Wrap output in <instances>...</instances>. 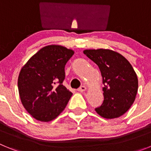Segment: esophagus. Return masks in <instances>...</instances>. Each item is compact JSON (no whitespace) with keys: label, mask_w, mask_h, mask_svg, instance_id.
Returning a JSON list of instances; mask_svg holds the SVG:
<instances>
[{"label":"esophagus","mask_w":151,"mask_h":151,"mask_svg":"<svg viewBox=\"0 0 151 151\" xmlns=\"http://www.w3.org/2000/svg\"><path fill=\"white\" fill-rule=\"evenodd\" d=\"M85 90H86V87L82 85V86H81L80 88H78V90H77V91H79V92H83V91H85Z\"/></svg>","instance_id":"1"}]
</instances>
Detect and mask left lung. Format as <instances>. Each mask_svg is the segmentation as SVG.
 <instances>
[{"mask_svg": "<svg viewBox=\"0 0 151 151\" xmlns=\"http://www.w3.org/2000/svg\"><path fill=\"white\" fill-rule=\"evenodd\" d=\"M97 64L103 78L104 102L95 110L106 119L121 116L133 104L138 92V77L130 63L117 52L107 49L85 50Z\"/></svg>", "mask_w": 151, "mask_h": 151, "instance_id": "left-lung-1", "label": "left lung"}]
</instances>
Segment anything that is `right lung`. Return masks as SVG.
<instances>
[{"label":"right lung","mask_w":151,"mask_h":151,"mask_svg":"<svg viewBox=\"0 0 151 151\" xmlns=\"http://www.w3.org/2000/svg\"><path fill=\"white\" fill-rule=\"evenodd\" d=\"M73 54V50L60 45H48L38 50L21 69L18 78L21 102L37 120H53L67 105L73 93L63 82L65 66Z\"/></svg>","instance_id":"obj_1"}]
</instances>
